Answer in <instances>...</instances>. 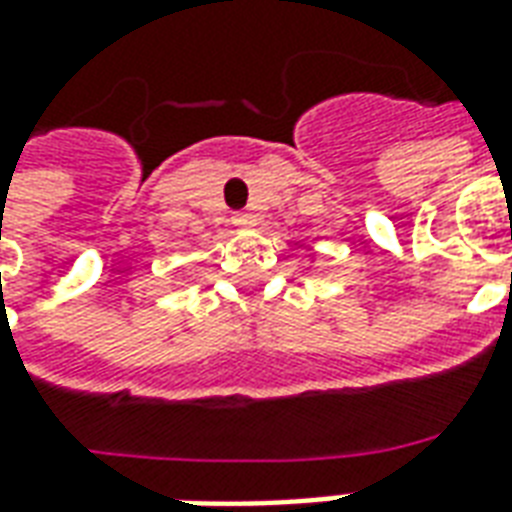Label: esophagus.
<instances>
[{
  "label": "esophagus",
  "instance_id": "34e87169",
  "mask_svg": "<svg viewBox=\"0 0 512 512\" xmlns=\"http://www.w3.org/2000/svg\"><path fill=\"white\" fill-rule=\"evenodd\" d=\"M233 222H236V225H241V227H246V225H252V222H255V217H252L249 211H236V214H233Z\"/></svg>",
  "mask_w": 512,
  "mask_h": 512
}]
</instances>
